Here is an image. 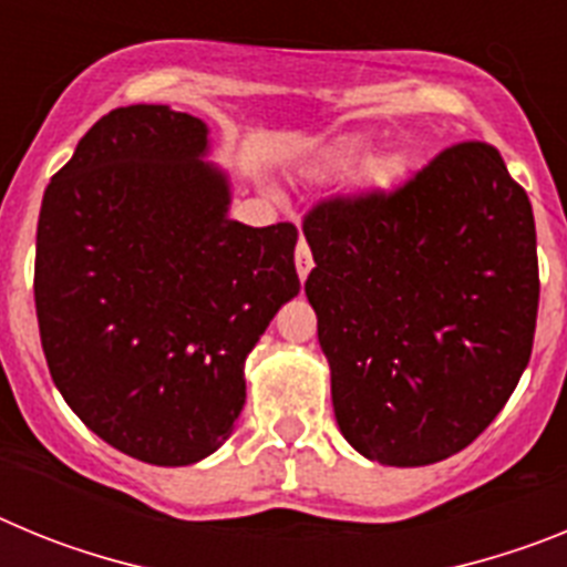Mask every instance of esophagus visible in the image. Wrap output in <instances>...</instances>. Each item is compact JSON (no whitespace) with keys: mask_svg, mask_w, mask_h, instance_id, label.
Instances as JSON below:
<instances>
[{"mask_svg":"<svg viewBox=\"0 0 567 567\" xmlns=\"http://www.w3.org/2000/svg\"><path fill=\"white\" fill-rule=\"evenodd\" d=\"M295 267H298V278L300 280H307L309 269L315 267V260H312V252H309V244L303 238L298 240V249H295Z\"/></svg>","mask_w":567,"mask_h":567,"instance_id":"34e87169","label":"esophagus"}]
</instances>
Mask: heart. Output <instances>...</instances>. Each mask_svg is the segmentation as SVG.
Segmentation results:
<instances>
[{
    "instance_id": "1",
    "label": "heart",
    "mask_w": 567,
    "mask_h": 567,
    "mask_svg": "<svg viewBox=\"0 0 567 567\" xmlns=\"http://www.w3.org/2000/svg\"><path fill=\"white\" fill-rule=\"evenodd\" d=\"M363 153V138H346L338 147V153H334V162L352 164L354 158H360ZM400 175H403V162H400L398 155H383V158L369 164V169H365V184H369V187H389V184L398 182Z\"/></svg>"
}]
</instances>
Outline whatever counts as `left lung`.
Returning <instances> with one entry per match:
<instances>
[{"instance_id": "1", "label": "left lung", "mask_w": 567, "mask_h": 567, "mask_svg": "<svg viewBox=\"0 0 567 567\" xmlns=\"http://www.w3.org/2000/svg\"><path fill=\"white\" fill-rule=\"evenodd\" d=\"M303 235L343 437L383 465L463 452L517 389L537 329L534 213L499 150L460 142L394 189L323 198Z\"/></svg>"}]
</instances>
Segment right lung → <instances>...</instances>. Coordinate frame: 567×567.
<instances>
[{"instance_id": "right-lung-1", "label": "right lung", "mask_w": 567, "mask_h": 567, "mask_svg": "<svg viewBox=\"0 0 567 567\" xmlns=\"http://www.w3.org/2000/svg\"><path fill=\"white\" fill-rule=\"evenodd\" d=\"M207 127L164 104L102 115L50 178L37 229L39 338L90 432L150 465L213 454L244 360L300 289L295 224L227 218Z\"/></svg>"}]
</instances>
